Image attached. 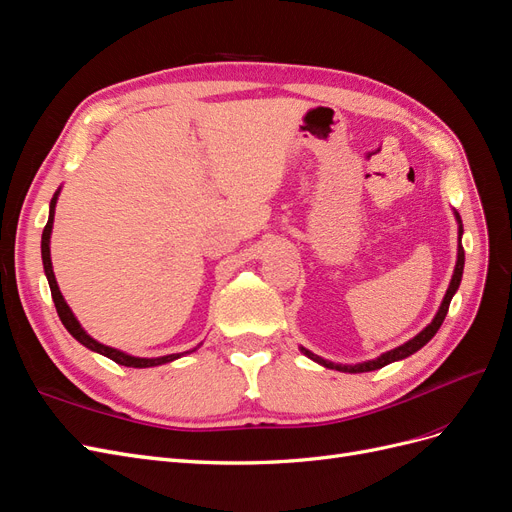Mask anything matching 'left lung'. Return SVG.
Segmentation results:
<instances>
[{"instance_id":"1","label":"left lung","mask_w":512,"mask_h":512,"mask_svg":"<svg viewBox=\"0 0 512 512\" xmlns=\"http://www.w3.org/2000/svg\"><path fill=\"white\" fill-rule=\"evenodd\" d=\"M455 220H457V224H459L457 265H455V271H453V277H451V284H448V290H446V294H444V299H442V305H440V309H438V314L433 316V320L427 324V327H425L421 333L414 335V337L410 339V342H406V344H401V346H397V348H393V350H389V352L380 354L378 359H371V361H365V363H359V365H337V363H331V361H324L322 356H318V354H314V352H309V350H305V348H301V352H303L305 356H309V359H312V361L320 363L322 367L337 369V371H348V374H363V371H374V369H380V367L389 365V363H395V361L406 359V356L414 354L416 350H421V348L429 342V339L438 333V329L442 327V322H444L446 312H448V305H451V299L455 297V292H457V288H459V284H461L463 265H466V254H463V245H461L463 224H461V218H459V213H457V211H455Z\"/></svg>"}]
</instances>
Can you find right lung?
<instances>
[{"mask_svg":"<svg viewBox=\"0 0 512 512\" xmlns=\"http://www.w3.org/2000/svg\"><path fill=\"white\" fill-rule=\"evenodd\" d=\"M57 196H59V190L53 194V200H51V207H49V222H46L44 230H42V265H44V275L46 280H49V286H51V297H53V303H55V309H57V316L59 320L64 322V327L68 329V333L76 339V342L83 344L85 348L94 350L98 354H104L106 359L115 361L117 365H126V367H158V365H164V363H170L175 359H181L183 354H190L194 350H188V352H177V354H166V356H156V359H143V356H132V354H126L121 352L117 348H111V346H104L100 342H96L94 337L87 335V331L81 327V322L76 320V316L72 314V309L68 307L64 294H61L59 286H57V280H55V273H53V262H51V232H53V218H55V205H57Z\"/></svg>","mask_w":512,"mask_h":512,"instance_id":"1","label":"right lung"}]
</instances>
